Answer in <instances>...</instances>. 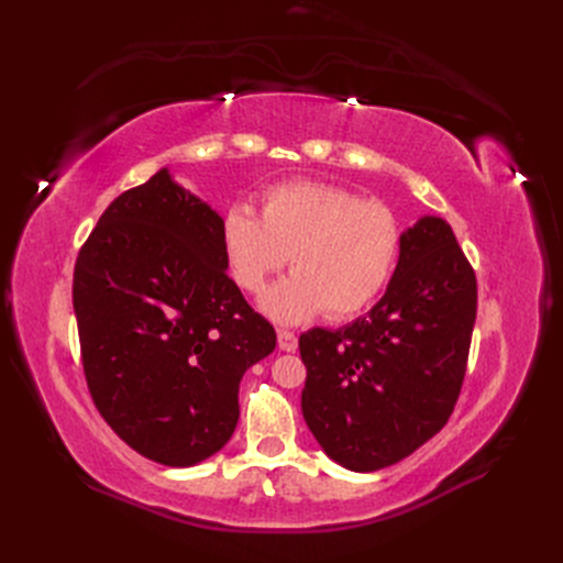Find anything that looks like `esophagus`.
I'll return each instance as SVG.
<instances>
[{
  "label": "esophagus",
  "instance_id": "obj_1",
  "mask_svg": "<svg viewBox=\"0 0 563 563\" xmlns=\"http://www.w3.org/2000/svg\"><path fill=\"white\" fill-rule=\"evenodd\" d=\"M277 340H279V350H284V352H296L298 350V335L294 331L279 329Z\"/></svg>",
  "mask_w": 563,
  "mask_h": 563
}]
</instances>
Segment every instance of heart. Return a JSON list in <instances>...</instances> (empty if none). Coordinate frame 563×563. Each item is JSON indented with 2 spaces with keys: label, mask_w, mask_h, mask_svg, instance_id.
<instances>
[{
  "label": "heart",
  "mask_w": 563,
  "mask_h": 563,
  "mask_svg": "<svg viewBox=\"0 0 563 563\" xmlns=\"http://www.w3.org/2000/svg\"><path fill=\"white\" fill-rule=\"evenodd\" d=\"M220 246L232 279L258 296L291 258L294 275L265 296L277 321L296 323L327 312L360 314L395 275L404 230L385 201L343 185L291 180L261 195V218L232 203L220 220Z\"/></svg>",
  "instance_id": "1"
}]
</instances>
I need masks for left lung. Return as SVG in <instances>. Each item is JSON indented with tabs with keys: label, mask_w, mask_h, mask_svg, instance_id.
Here are the masks:
<instances>
[{
	"label": "left lung",
	"mask_w": 563,
	"mask_h": 563,
	"mask_svg": "<svg viewBox=\"0 0 563 563\" xmlns=\"http://www.w3.org/2000/svg\"><path fill=\"white\" fill-rule=\"evenodd\" d=\"M474 319L476 277L451 225L420 218L371 312L298 340L300 406L319 446L347 470L376 472L430 441L463 387Z\"/></svg>",
	"instance_id": "1"
}]
</instances>
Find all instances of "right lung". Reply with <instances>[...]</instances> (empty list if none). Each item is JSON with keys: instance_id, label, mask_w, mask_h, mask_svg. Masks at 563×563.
<instances>
[{"instance_id": "add662e5", "label": "right lung", "mask_w": 563, "mask_h": 563, "mask_svg": "<svg viewBox=\"0 0 563 563\" xmlns=\"http://www.w3.org/2000/svg\"><path fill=\"white\" fill-rule=\"evenodd\" d=\"M220 220L162 168L110 203L75 263L91 399L119 439L168 467L228 444L242 376L277 345L228 277Z\"/></svg>"}]
</instances>
